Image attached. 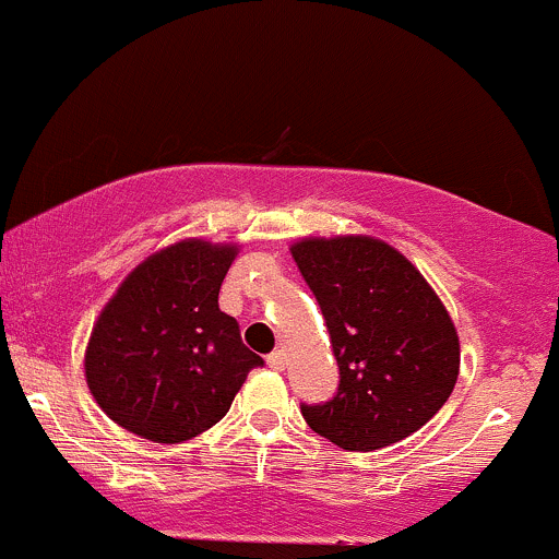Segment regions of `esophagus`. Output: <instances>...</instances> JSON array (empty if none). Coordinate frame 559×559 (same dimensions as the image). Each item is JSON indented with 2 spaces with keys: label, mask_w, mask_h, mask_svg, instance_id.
Segmentation results:
<instances>
[{
  "label": "esophagus",
  "mask_w": 559,
  "mask_h": 559,
  "mask_svg": "<svg viewBox=\"0 0 559 559\" xmlns=\"http://www.w3.org/2000/svg\"><path fill=\"white\" fill-rule=\"evenodd\" d=\"M267 366H270V369H275V371H284V366H286L284 349H275V353H270L267 355Z\"/></svg>",
  "instance_id": "34e87169"
}]
</instances>
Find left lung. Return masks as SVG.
Wrapping results in <instances>:
<instances>
[{
    "label": "left lung",
    "mask_w": 559,
    "mask_h": 559,
    "mask_svg": "<svg viewBox=\"0 0 559 559\" xmlns=\"http://www.w3.org/2000/svg\"><path fill=\"white\" fill-rule=\"evenodd\" d=\"M292 257L340 366L336 395L302 403L312 432L345 451H377L425 427L459 377L456 326L425 275L371 236L302 238Z\"/></svg>",
    "instance_id": "obj_1"
}]
</instances>
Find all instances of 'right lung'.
Listing matches in <instances>:
<instances>
[{
	"mask_svg": "<svg viewBox=\"0 0 559 559\" xmlns=\"http://www.w3.org/2000/svg\"><path fill=\"white\" fill-rule=\"evenodd\" d=\"M236 254V243L186 238L121 281L84 353L87 388L108 419L153 443H182L228 414L262 366L217 305Z\"/></svg>",
	"mask_w": 559,
	"mask_h": 559,
	"instance_id": "add662e5",
	"label": "right lung"
}]
</instances>
